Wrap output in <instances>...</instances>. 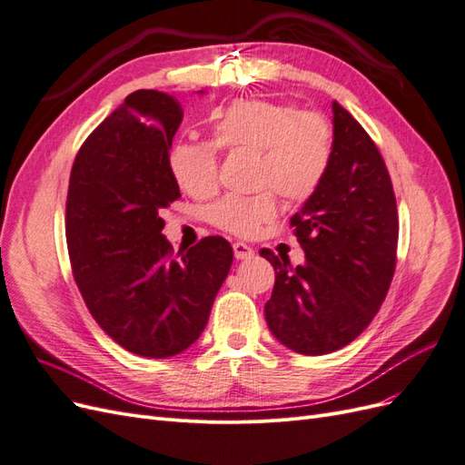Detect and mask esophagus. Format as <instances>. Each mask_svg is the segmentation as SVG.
<instances>
[{
  "label": "esophagus",
  "instance_id": "obj_1",
  "mask_svg": "<svg viewBox=\"0 0 465 465\" xmlns=\"http://www.w3.org/2000/svg\"><path fill=\"white\" fill-rule=\"evenodd\" d=\"M232 252H234V258L236 260H250L252 256H254V250H252L244 242H234L232 244Z\"/></svg>",
  "mask_w": 465,
  "mask_h": 465
}]
</instances>
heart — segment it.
Instances as JSON below:
<instances>
[{"label":"heart","mask_w":465,"mask_h":465,"mask_svg":"<svg viewBox=\"0 0 465 465\" xmlns=\"http://www.w3.org/2000/svg\"><path fill=\"white\" fill-rule=\"evenodd\" d=\"M333 128L320 112L272 101H236L213 118V143L178 142L168 153V168L180 190L205 200L219 190V149L260 154V186L275 188L289 202H306L326 180L333 161ZM273 192L250 198L227 195L207 211L217 229L254 236L277 215Z\"/></svg>","instance_id":"obj_1"}]
</instances>
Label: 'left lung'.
<instances>
[{
    "label": "left lung",
    "instance_id": "obj_1",
    "mask_svg": "<svg viewBox=\"0 0 465 465\" xmlns=\"http://www.w3.org/2000/svg\"><path fill=\"white\" fill-rule=\"evenodd\" d=\"M333 161L326 180L291 217L304 265L272 250L275 285L265 320L285 347L326 355L349 345L376 316L396 270L398 209L382 154L349 112L333 103Z\"/></svg>",
    "mask_w": 465,
    "mask_h": 465
}]
</instances>
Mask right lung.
Masks as SVG:
<instances>
[{
    "label": "right lung",
    "instance_id": "1",
    "mask_svg": "<svg viewBox=\"0 0 465 465\" xmlns=\"http://www.w3.org/2000/svg\"><path fill=\"white\" fill-rule=\"evenodd\" d=\"M182 118L171 94H128L81 145L69 176L65 236L83 301L106 335L149 359L198 340L232 263L223 236L174 256L163 234L161 211L180 198L168 149Z\"/></svg>",
    "mask_w": 465,
    "mask_h": 465
}]
</instances>
